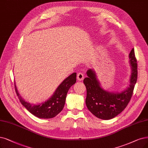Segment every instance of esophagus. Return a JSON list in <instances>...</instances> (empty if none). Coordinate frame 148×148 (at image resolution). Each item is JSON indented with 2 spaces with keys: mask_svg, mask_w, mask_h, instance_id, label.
I'll return each instance as SVG.
<instances>
[{
  "mask_svg": "<svg viewBox=\"0 0 148 148\" xmlns=\"http://www.w3.org/2000/svg\"><path fill=\"white\" fill-rule=\"evenodd\" d=\"M84 78V75L82 73H78L77 74V79L78 81H82Z\"/></svg>",
  "mask_w": 148,
  "mask_h": 148,
  "instance_id": "1",
  "label": "esophagus"
}]
</instances>
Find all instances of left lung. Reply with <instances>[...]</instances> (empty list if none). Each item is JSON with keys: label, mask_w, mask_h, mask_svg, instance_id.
<instances>
[{"label": "left lung", "mask_w": 148, "mask_h": 148, "mask_svg": "<svg viewBox=\"0 0 148 148\" xmlns=\"http://www.w3.org/2000/svg\"><path fill=\"white\" fill-rule=\"evenodd\" d=\"M129 58L131 72L129 85L121 92H111L104 89L97 79L95 71L92 69L87 71V77L84 79L87 89L86 104L88 110L98 119L106 120L113 119L126 108L131 99L137 79V64L134 49Z\"/></svg>", "instance_id": "1"}]
</instances>
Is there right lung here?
<instances>
[{
    "label": "right lung",
    "mask_w": 148,
    "mask_h": 148,
    "mask_svg": "<svg viewBox=\"0 0 148 148\" xmlns=\"http://www.w3.org/2000/svg\"><path fill=\"white\" fill-rule=\"evenodd\" d=\"M76 73H73L65 79L56 89L51 97L45 102L38 104H31L22 98L15 84V90L21 104L33 115L39 119L53 118L62 111L66 102L67 92L76 81Z\"/></svg>",
    "instance_id": "obj_1"
}]
</instances>
